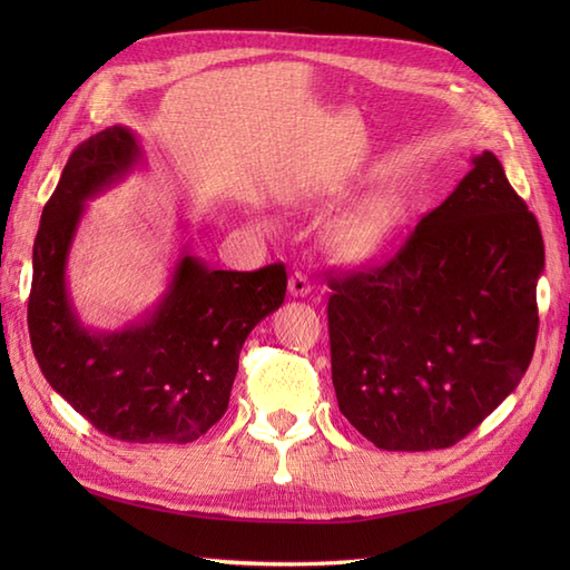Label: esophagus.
<instances>
[{"label":"esophagus","mask_w":570,"mask_h":570,"mask_svg":"<svg viewBox=\"0 0 570 570\" xmlns=\"http://www.w3.org/2000/svg\"><path fill=\"white\" fill-rule=\"evenodd\" d=\"M288 294H292L294 298H301V296H308L311 294V282L306 274L301 272H294L292 276H288Z\"/></svg>","instance_id":"esophagus-1"}]
</instances>
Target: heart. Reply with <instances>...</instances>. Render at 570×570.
Masks as SVG:
<instances>
[{
  "label": "heart",
  "mask_w": 570,
  "mask_h": 570,
  "mask_svg": "<svg viewBox=\"0 0 570 570\" xmlns=\"http://www.w3.org/2000/svg\"><path fill=\"white\" fill-rule=\"evenodd\" d=\"M409 220V203L399 190H384L360 203L337 223L333 245L350 262H367L392 245Z\"/></svg>",
  "instance_id": "1"
}]
</instances>
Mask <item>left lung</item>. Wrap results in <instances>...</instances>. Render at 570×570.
I'll list each match as a JSON object with an SVG mask.
<instances>
[{"instance_id": "left-lung-1", "label": "left lung", "mask_w": 570, "mask_h": 570, "mask_svg": "<svg viewBox=\"0 0 570 570\" xmlns=\"http://www.w3.org/2000/svg\"><path fill=\"white\" fill-rule=\"evenodd\" d=\"M543 239L492 151L394 257L328 278L343 416L382 451H435L478 429L534 355Z\"/></svg>"}]
</instances>
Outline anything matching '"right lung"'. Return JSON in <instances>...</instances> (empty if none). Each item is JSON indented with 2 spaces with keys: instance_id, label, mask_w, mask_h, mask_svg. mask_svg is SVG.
Instances as JSON below:
<instances>
[{
  "instance_id": "1",
  "label": "right lung",
  "mask_w": 570,
  "mask_h": 570,
  "mask_svg": "<svg viewBox=\"0 0 570 570\" xmlns=\"http://www.w3.org/2000/svg\"><path fill=\"white\" fill-rule=\"evenodd\" d=\"M127 127H107L70 154L33 242L29 335L46 382L95 429L125 443H190L223 419L239 350L284 304L286 266L208 269L184 254L147 318L95 333L78 321L66 262L85 200L139 164Z\"/></svg>"
}]
</instances>
